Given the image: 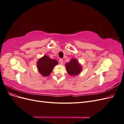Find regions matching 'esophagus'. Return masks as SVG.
Returning <instances> with one entry per match:
<instances>
[{"label": "esophagus", "mask_w": 124, "mask_h": 124, "mask_svg": "<svg viewBox=\"0 0 124 124\" xmlns=\"http://www.w3.org/2000/svg\"><path fill=\"white\" fill-rule=\"evenodd\" d=\"M59 62H60V63H61V64H62V62H63V60H62V58L59 59Z\"/></svg>", "instance_id": "34e87169"}]
</instances>
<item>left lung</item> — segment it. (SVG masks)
Here are the masks:
<instances>
[{
	"instance_id": "obj_1",
	"label": "left lung",
	"mask_w": 124,
	"mask_h": 124,
	"mask_svg": "<svg viewBox=\"0 0 124 124\" xmlns=\"http://www.w3.org/2000/svg\"><path fill=\"white\" fill-rule=\"evenodd\" d=\"M67 71L71 76L78 74L82 70V67L76 59H71V61L66 64Z\"/></svg>"
}]
</instances>
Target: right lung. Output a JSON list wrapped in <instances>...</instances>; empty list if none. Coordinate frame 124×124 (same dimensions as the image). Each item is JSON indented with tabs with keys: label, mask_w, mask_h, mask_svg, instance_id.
Masks as SVG:
<instances>
[{
	"label": "right lung",
	"mask_w": 124,
	"mask_h": 124,
	"mask_svg": "<svg viewBox=\"0 0 124 124\" xmlns=\"http://www.w3.org/2000/svg\"><path fill=\"white\" fill-rule=\"evenodd\" d=\"M58 64V62L55 59H52L46 55L39 59L37 62V67L39 72L43 77L49 76L53 71L55 66Z\"/></svg>",
	"instance_id": "right-lung-1"
}]
</instances>
